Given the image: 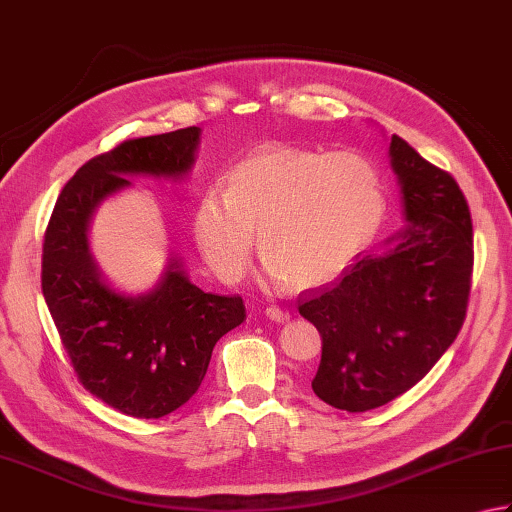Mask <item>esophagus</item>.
Returning <instances> with one entry per match:
<instances>
[{
    "instance_id": "esophagus-1",
    "label": "esophagus",
    "mask_w": 512,
    "mask_h": 512,
    "mask_svg": "<svg viewBox=\"0 0 512 512\" xmlns=\"http://www.w3.org/2000/svg\"><path fill=\"white\" fill-rule=\"evenodd\" d=\"M266 318L273 320V322H288V320H291V313L280 309V306H268Z\"/></svg>"
}]
</instances>
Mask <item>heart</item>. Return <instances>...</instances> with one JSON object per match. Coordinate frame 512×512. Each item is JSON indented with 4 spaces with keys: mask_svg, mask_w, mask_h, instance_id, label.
Returning <instances> with one entry per match:
<instances>
[{
    "mask_svg": "<svg viewBox=\"0 0 512 512\" xmlns=\"http://www.w3.org/2000/svg\"><path fill=\"white\" fill-rule=\"evenodd\" d=\"M385 210L383 179L365 154L264 145L232 167L226 192L201 194L192 226L221 282L241 280L257 232L266 282L309 291L365 253Z\"/></svg>",
    "mask_w": 512,
    "mask_h": 512,
    "instance_id": "heart-1",
    "label": "heart"
}]
</instances>
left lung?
<instances>
[{
    "label": "left lung",
    "instance_id": "left-lung-1",
    "mask_svg": "<svg viewBox=\"0 0 512 512\" xmlns=\"http://www.w3.org/2000/svg\"><path fill=\"white\" fill-rule=\"evenodd\" d=\"M389 161L405 228L383 253L358 257L336 284L300 302V315L322 336L313 392L345 412L376 410L412 389L466 318L475 259L466 197L396 134Z\"/></svg>",
    "mask_w": 512,
    "mask_h": 512
}]
</instances>
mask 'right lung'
<instances>
[{"label": "right lung", "mask_w": 512, "mask_h": 512, "mask_svg": "<svg viewBox=\"0 0 512 512\" xmlns=\"http://www.w3.org/2000/svg\"><path fill=\"white\" fill-rule=\"evenodd\" d=\"M199 127L134 138L85 163L64 185L44 235L42 293L80 383L109 407L161 418L197 394L217 340L246 320L239 295L190 282L179 255L150 291L125 293L89 246L96 210L134 176L181 181L199 150Z\"/></svg>", "instance_id": "obj_1"}]
</instances>
